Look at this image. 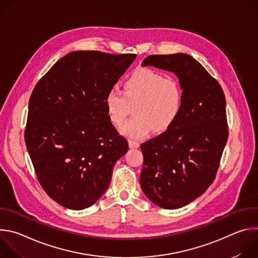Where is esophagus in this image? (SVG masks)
I'll list each match as a JSON object with an SVG mask.
<instances>
[{"label": "esophagus", "instance_id": "1", "mask_svg": "<svg viewBox=\"0 0 258 258\" xmlns=\"http://www.w3.org/2000/svg\"><path fill=\"white\" fill-rule=\"evenodd\" d=\"M128 146H130V148H133V149L139 148L140 143L136 142V141H128Z\"/></svg>", "mask_w": 258, "mask_h": 258}]
</instances>
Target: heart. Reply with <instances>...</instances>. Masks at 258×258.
<instances>
[{
  "mask_svg": "<svg viewBox=\"0 0 258 258\" xmlns=\"http://www.w3.org/2000/svg\"><path fill=\"white\" fill-rule=\"evenodd\" d=\"M182 102L180 83L150 68L135 70L124 83V92L111 89L104 100L109 119L117 126L124 122L131 104L137 103L136 117L120 127L121 134L130 139H141L151 130L165 132L177 118Z\"/></svg>",
  "mask_w": 258,
  "mask_h": 258,
  "instance_id": "b5f03b06",
  "label": "heart"
}]
</instances>
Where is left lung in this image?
I'll return each instance as SVG.
<instances>
[{
  "instance_id": "1",
  "label": "left lung",
  "mask_w": 258,
  "mask_h": 258,
  "mask_svg": "<svg viewBox=\"0 0 258 258\" xmlns=\"http://www.w3.org/2000/svg\"><path fill=\"white\" fill-rule=\"evenodd\" d=\"M142 66L173 72L183 90L182 108L166 132L141 145L140 183L154 204L176 209L200 197L213 182L228 141L222 87L192 56L151 55Z\"/></svg>"
}]
</instances>
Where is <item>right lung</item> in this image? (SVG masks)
I'll return each mask as SVG.
<instances>
[{
	"instance_id": "right-lung-1",
	"label": "right lung",
	"mask_w": 258,
	"mask_h": 258,
	"mask_svg": "<svg viewBox=\"0 0 258 258\" xmlns=\"http://www.w3.org/2000/svg\"><path fill=\"white\" fill-rule=\"evenodd\" d=\"M136 57L70 52L32 91L26 148L41 186L63 207L82 210L95 204L127 152V141L110 122L104 100Z\"/></svg>"
}]
</instances>
